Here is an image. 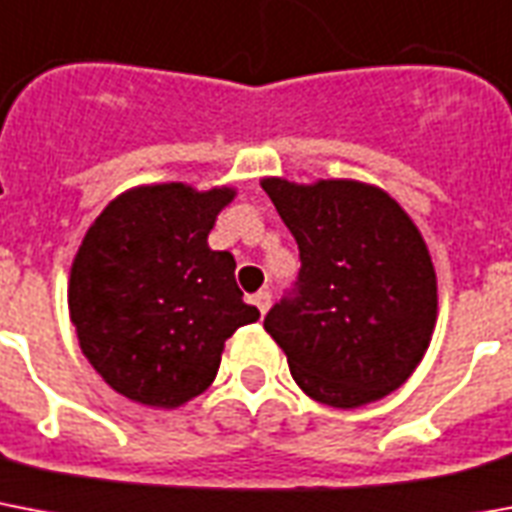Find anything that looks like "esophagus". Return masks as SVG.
Listing matches in <instances>:
<instances>
[{"mask_svg":"<svg viewBox=\"0 0 512 512\" xmlns=\"http://www.w3.org/2000/svg\"><path fill=\"white\" fill-rule=\"evenodd\" d=\"M253 304H256V309L261 312V317L269 312V306H272V293L269 290H259L256 296H253Z\"/></svg>","mask_w":512,"mask_h":512,"instance_id":"1","label":"esophagus"}]
</instances>
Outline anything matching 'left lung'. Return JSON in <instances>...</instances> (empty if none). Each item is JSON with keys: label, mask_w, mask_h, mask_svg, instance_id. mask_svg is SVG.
Here are the masks:
<instances>
[{"label": "left lung", "mask_w": 512, "mask_h": 512, "mask_svg": "<svg viewBox=\"0 0 512 512\" xmlns=\"http://www.w3.org/2000/svg\"><path fill=\"white\" fill-rule=\"evenodd\" d=\"M261 187L301 256L293 290L264 317L267 333L314 402H378L420 365L436 325L423 235L388 192L365 182L269 177Z\"/></svg>", "instance_id": "left-lung-1"}]
</instances>
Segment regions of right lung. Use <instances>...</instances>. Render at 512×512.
<instances>
[{
	"mask_svg": "<svg viewBox=\"0 0 512 512\" xmlns=\"http://www.w3.org/2000/svg\"><path fill=\"white\" fill-rule=\"evenodd\" d=\"M235 190L182 182L110 200L71 267L68 309L89 365L118 394L174 410L216 378L224 341L259 320L243 301L230 251L208 232Z\"/></svg>",
	"mask_w": 512,
	"mask_h": 512,
	"instance_id": "1",
	"label": "right lung"
}]
</instances>
